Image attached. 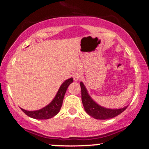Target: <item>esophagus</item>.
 Instances as JSON below:
<instances>
[{"instance_id":"esophagus-1","label":"esophagus","mask_w":149,"mask_h":149,"mask_svg":"<svg viewBox=\"0 0 149 149\" xmlns=\"http://www.w3.org/2000/svg\"><path fill=\"white\" fill-rule=\"evenodd\" d=\"M73 80H74L75 81H78V80L80 79V78H81V73H74L73 76Z\"/></svg>"}]
</instances>
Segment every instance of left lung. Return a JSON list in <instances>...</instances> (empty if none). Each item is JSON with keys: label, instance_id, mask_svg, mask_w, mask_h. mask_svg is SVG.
Here are the masks:
<instances>
[{"label": "left lung", "instance_id": "obj_1", "mask_svg": "<svg viewBox=\"0 0 149 149\" xmlns=\"http://www.w3.org/2000/svg\"><path fill=\"white\" fill-rule=\"evenodd\" d=\"M81 88V98L83 105L84 107L85 111L88 115H90L94 118L98 120H107L118 116L123 113L127 108L125 107L122 109H111L101 107L97 104L88 95L87 89L85 88L83 82L80 83Z\"/></svg>", "mask_w": 149, "mask_h": 149}]
</instances>
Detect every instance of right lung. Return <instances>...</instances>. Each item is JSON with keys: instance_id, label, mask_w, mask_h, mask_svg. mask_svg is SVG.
I'll return each mask as SVG.
<instances>
[{"instance_id": "right-lung-1", "label": "right lung", "mask_w": 149, "mask_h": 149, "mask_svg": "<svg viewBox=\"0 0 149 149\" xmlns=\"http://www.w3.org/2000/svg\"><path fill=\"white\" fill-rule=\"evenodd\" d=\"M73 78L65 80L59 88L54 100L48 105L42 108V109H40V110L33 111H29L21 109L22 111L26 115L35 119L46 120L54 117L60 111L66 90H67L69 85L71 83H73Z\"/></svg>"}]
</instances>
